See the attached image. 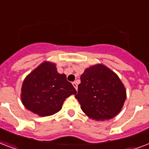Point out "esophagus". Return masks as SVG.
I'll list each match as a JSON object with an SVG mask.
<instances>
[{
  "mask_svg": "<svg viewBox=\"0 0 149 149\" xmlns=\"http://www.w3.org/2000/svg\"><path fill=\"white\" fill-rule=\"evenodd\" d=\"M72 85H73V86H74L75 87V89H76V90H77V89H78V86H77V83L76 81L75 82H73V83H72Z\"/></svg>",
  "mask_w": 149,
  "mask_h": 149,
  "instance_id": "34e87169",
  "label": "esophagus"
}]
</instances>
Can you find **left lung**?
I'll return each instance as SVG.
<instances>
[{
  "mask_svg": "<svg viewBox=\"0 0 149 149\" xmlns=\"http://www.w3.org/2000/svg\"><path fill=\"white\" fill-rule=\"evenodd\" d=\"M75 96L82 111L96 120H109L122 109L126 91L118 75L103 64L85 70Z\"/></svg>",
  "mask_w": 149,
  "mask_h": 149,
  "instance_id": "obj_1",
  "label": "left lung"
}]
</instances>
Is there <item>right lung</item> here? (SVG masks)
Masks as SVG:
<instances>
[{"label": "right lung", "mask_w": 149, "mask_h": 149, "mask_svg": "<svg viewBox=\"0 0 149 149\" xmlns=\"http://www.w3.org/2000/svg\"><path fill=\"white\" fill-rule=\"evenodd\" d=\"M76 93L66 76L57 72L56 64L44 62L25 77L21 99L29 111L46 117L60 111L64 100Z\"/></svg>", "instance_id": "right-lung-1"}]
</instances>
